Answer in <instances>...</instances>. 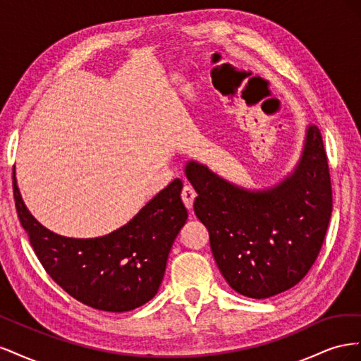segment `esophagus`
<instances>
[{"label":"esophagus","instance_id":"obj_1","mask_svg":"<svg viewBox=\"0 0 361 361\" xmlns=\"http://www.w3.org/2000/svg\"><path fill=\"white\" fill-rule=\"evenodd\" d=\"M182 200H183V204L187 206V209H192V203H194V199L195 195H197V192L194 191L192 187H190V185H185V187L182 188Z\"/></svg>","mask_w":361,"mask_h":361}]
</instances>
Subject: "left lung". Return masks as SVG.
I'll return each instance as SVG.
<instances>
[{
	"label": "left lung",
	"mask_w": 361,
	"mask_h": 361,
	"mask_svg": "<svg viewBox=\"0 0 361 361\" xmlns=\"http://www.w3.org/2000/svg\"><path fill=\"white\" fill-rule=\"evenodd\" d=\"M187 178L199 194L194 212L209 232L214 259L228 286L260 300L305 277L333 211L329 158L318 128L309 126L297 170L272 190L233 187L194 161Z\"/></svg>",
	"instance_id": "1"
}]
</instances>
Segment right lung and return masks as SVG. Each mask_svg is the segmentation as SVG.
<instances>
[{"label":"right lung","instance_id":"add662e5","mask_svg":"<svg viewBox=\"0 0 361 361\" xmlns=\"http://www.w3.org/2000/svg\"><path fill=\"white\" fill-rule=\"evenodd\" d=\"M174 179L126 226L96 239L59 236L25 207L13 173V197L30 244L57 285L80 302L105 312H129L155 297L170 248L188 218Z\"/></svg>","mask_w":361,"mask_h":361}]
</instances>
